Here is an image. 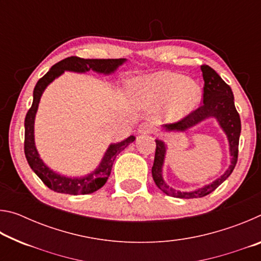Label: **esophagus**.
I'll return each mask as SVG.
<instances>
[{
  "mask_svg": "<svg viewBox=\"0 0 261 261\" xmlns=\"http://www.w3.org/2000/svg\"><path fill=\"white\" fill-rule=\"evenodd\" d=\"M152 130H153V125L149 124V123H147V122L141 123V124L138 127V132H139V134H141V135L151 134Z\"/></svg>",
  "mask_w": 261,
  "mask_h": 261,
  "instance_id": "34e87169",
  "label": "esophagus"
}]
</instances>
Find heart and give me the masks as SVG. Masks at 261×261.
<instances>
[{"label": "heart", "mask_w": 261, "mask_h": 261, "mask_svg": "<svg viewBox=\"0 0 261 261\" xmlns=\"http://www.w3.org/2000/svg\"><path fill=\"white\" fill-rule=\"evenodd\" d=\"M137 93L146 100H170L168 116L173 120L191 113L201 100L199 86L187 77L169 72L154 73L143 79L137 86Z\"/></svg>", "instance_id": "1"}]
</instances>
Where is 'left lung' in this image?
I'll return each instance as SVG.
<instances>
[{"label": "left lung", "instance_id": "1", "mask_svg": "<svg viewBox=\"0 0 261 261\" xmlns=\"http://www.w3.org/2000/svg\"><path fill=\"white\" fill-rule=\"evenodd\" d=\"M202 78H204V88H202V103L200 107L185 115L179 121L166 124L165 129L168 131H185L189 127L198 124L207 117H215L219 124L226 132L229 145H230L231 165L229 169L220 178L214 180L213 183L205 185L204 188L198 189L191 192H180L168 187L162 178V165L165 160L166 146L160 139H155L156 148L154 155V163L152 167V176L156 187L168 196L175 198H183V199H191V198L205 197L222 184L226 180L232 170L235 169L238 158V144H240L241 135V118L237 113L235 102H233V94L230 86L221 78L214 69L206 64L201 67Z\"/></svg>", "mask_w": 261, "mask_h": 261}]
</instances>
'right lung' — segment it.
Returning a JSON list of instances; mask_svg holds the SVG:
<instances>
[{
  "label": "right lung",
  "mask_w": 261,
  "mask_h": 261,
  "mask_svg": "<svg viewBox=\"0 0 261 261\" xmlns=\"http://www.w3.org/2000/svg\"><path fill=\"white\" fill-rule=\"evenodd\" d=\"M125 59H108V60H96V59H81L77 56L67 57L60 61L59 63L53 65L51 69L45 76L40 78L37 83L33 91V102L29 109L25 117V140H24V152L26 160L30 167L38 175L43 183L53 191L65 194H88L95 192L96 190L102 188L107 182V179L112 171L113 163L118 153H121L127 145L132 143L136 138L130 136L129 138L121 141V143L110 145L106 152L105 156L101 161L100 166L85 177L70 178L65 176L51 171L39 156L37 148L34 144V117L37 113L39 101H40L42 92L49 83H51L56 77L63 73L65 70L74 72H85L88 70H94L100 73L114 72L118 68V65L124 63Z\"/></svg>",
  "instance_id": "obj_1"
}]
</instances>
